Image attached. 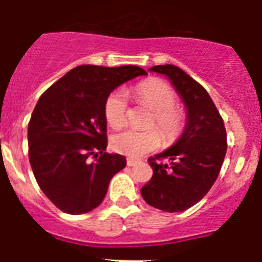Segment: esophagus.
I'll return each instance as SVG.
<instances>
[{"label": "esophagus", "instance_id": "34e87169", "mask_svg": "<svg viewBox=\"0 0 262 262\" xmlns=\"http://www.w3.org/2000/svg\"><path fill=\"white\" fill-rule=\"evenodd\" d=\"M139 163H140V161H138V160L127 159V165H128V166H135V165H138Z\"/></svg>", "mask_w": 262, "mask_h": 262}]
</instances>
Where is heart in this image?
I'll return each instance as SVG.
<instances>
[{
    "label": "heart",
    "mask_w": 262,
    "mask_h": 262,
    "mask_svg": "<svg viewBox=\"0 0 262 262\" xmlns=\"http://www.w3.org/2000/svg\"><path fill=\"white\" fill-rule=\"evenodd\" d=\"M134 96L139 102L152 110L148 127H156L165 143H173L181 135L185 127V115L176 107L174 90L157 78H149L134 88ZM103 114L107 124L120 128L126 123L127 101L120 90H115L106 98ZM161 143L156 129H124L111 138V147L115 152L128 157H142L154 151Z\"/></svg>",
    "instance_id": "b5f03b06"
}]
</instances>
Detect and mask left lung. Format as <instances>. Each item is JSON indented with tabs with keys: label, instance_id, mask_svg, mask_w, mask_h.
Listing matches in <instances>:
<instances>
[{
	"label": "left lung",
	"instance_id": "1",
	"mask_svg": "<svg viewBox=\"0 0 262 262\" xmlns=\"http://www.w3.org/2000/svg\"><path fill=\"white\" fill-rule=\"evenodd\" d=\"M149 71L170 80L186 106V126L172 147L148 160L154 174L140 193L152 207L185 211L200 202L216 181L227 152L226 127L205 88L181 68L165 64ZM163 158L169 163H163Z\"/></svg>",
	"mask_w": 262,
	"mask_h": 262
}]
</instances>
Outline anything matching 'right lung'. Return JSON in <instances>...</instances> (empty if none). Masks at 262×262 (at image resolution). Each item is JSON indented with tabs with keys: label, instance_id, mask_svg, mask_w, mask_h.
I'll return each mask as SVG.
<instances>
[{
	"label": "right lung",
	"instance_id": "add662e5",
	"mask_svg": "<svg viewBox=\"0 0 262 262\" xmlns=\"http://www.w3.org/2000/svg\"><path fill=\"white\" fill-rule=\"evenodd\" d=\"M138 76L147 72L136 66H80L39 98L27 129L30 164L41 191L62 212L96 209L111 178L126 166L124 156L105 152L103 106L115 88ZM90 156L99 159L90 163Z\"/></svg>",
	"mask_w": 262,
	"mask_h": 262
}]
</instances>
